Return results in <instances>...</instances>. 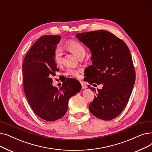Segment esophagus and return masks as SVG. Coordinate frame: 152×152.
<instances>
[{"mask_svg": "<svg viewBox=\"0 0 152 152\" xmlns=\"http://www.w3.org/2000/svg\"><path fill=\"white\" fill-rule=\"evenodd\" d=\"M80 83H81V85H82V89H85L86 87H87V86H86L83 82H80Z\"/></svg>", "mask_w": 152, "mask_h": 152, "instance_id": "1", "label": "esophagus"}]
</instances>
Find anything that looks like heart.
<instances>
[{"label": "heart", "instance_id": "b5f03b06", "mask_svg": "<svg viewBox=\"0 0 152 152\" xmlns=\"http://www.w3.org/2000/svg\"><path fill=\"white\" fill-rule=\"evenodd\" d=\"M65 48L72 53L76 55L79 58H82L86 54L85 48L80 42H79L78 41H77L75 40L72 39L66 42V44L65 45ZM54 60L57 66H61L62 64V56L59 50H56L54 52ZM80 69H68L67 72H66V75L70 77L79 78L80 77Z\"/></svg>", "mask_w": 152, "mask_h": 152}]
</instances>
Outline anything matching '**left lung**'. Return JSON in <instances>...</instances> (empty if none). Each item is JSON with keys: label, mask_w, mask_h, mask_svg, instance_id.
Segmentation results:
<instances>
[{"label": "left lung", "mask_w": 152, "mask_h": 152, "mask_svg": "<svg viewBox=\"0 0 152 152\" xmlns=\"http://www.w3.org/2000/svg\"><path fill=\"white\" fill-rule=\"evenodd\" d=\"M75 37L90 48L91 66L86 80L90 85L103 84L95 91L89 110L104 121L116 118L124 110L133 90L135 72L132 56L125 42L110 31L103 30L77 33Z\"/></svg>", "instance_id": "8db88e82"}]
</instances>
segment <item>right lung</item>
<instances>
[{"label": "right lung", "mask_w": 152, "mask_h": 152, "mask_svg": "<svg viewBox=\"0 0 152 152\" xmlns=\"http://www.w3.org/2000/svg\"><path fill=\"white\" fill-rule=\"evenodd\" d=\"M61 39L59 35L42 36L29 49L22 64L23 89L28 102L38 116L47 121L63 117L69 99L82 88L74 78L66 79L59 89L52 85V77L59 70L54 54Z\"/></svg>", "instance_id": "add662e5"}]
</instances>
